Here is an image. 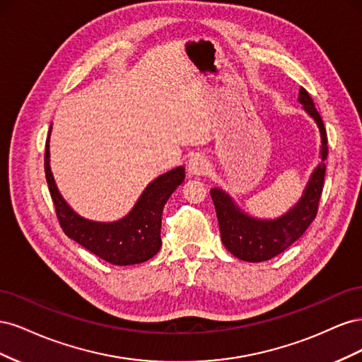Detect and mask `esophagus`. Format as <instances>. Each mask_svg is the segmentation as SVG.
<instances>
[{"label": "esophagus", "mask_w": 362, "mask_h": 362, "mask_svg": "<svg viewBox=\"0 0 362 362\" xmlns=\"http://www.w3.org/2000/svg\"><path fill=\"white\" fill-rule=\"evenodd\" d=\"M208 169V160L204 156L196 154L187 163V170L193 177H201Z\"/></svg>", "instance_id": "esophagus-1"}]
</instances>
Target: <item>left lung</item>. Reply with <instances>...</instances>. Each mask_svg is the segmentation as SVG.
Listing matches in <instances>:
<instances>
[{
	"instance_id": "obj_1",
	"label": "left lung",
	"mask_w": 362,
	"mask_h": 362,
	"mask_svg": "<svg viewBox=\"0 0 362 362\" xmlns=\"http://www.w3.org/2000/svg\"><path fill=\"white\" fill-rule=\"evenodd\" d=\"M299 103L320 131V161L313 170L306 187L294 206L276 218H258L249 216L237 205L231 194L214 187L210 190L216 206L222 243L231 254L243 261L261 262L279 255L308 229L315 218L323 190L327 137L323 120L315 110L310 93L299 89Z\"/></svg>"
}]
</instances>
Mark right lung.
I'll return each mask as SVG.
<instances>
[{
	"mask_svg": "<svg viewBox=\"0 0 362 362\" xmlns=\"http://www.w3.org/2000/svg\"><path fill=\"white\" fill-rule=\"evenodd\" d=\"M45 175L64 234L107 262L115 266H131L148 261L160 250L163 208L175 189L182 184L185 169L178 166L149 182L133 210L115 222L89 221L75 213L63 199L49 166V136L45 148Z\"/></svg>",
	"mask_w": 362,
	"mask_h": 362,
	"instance_id": "add662e5",
	"label": "right lung"
}]
</instances>
